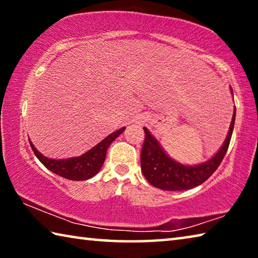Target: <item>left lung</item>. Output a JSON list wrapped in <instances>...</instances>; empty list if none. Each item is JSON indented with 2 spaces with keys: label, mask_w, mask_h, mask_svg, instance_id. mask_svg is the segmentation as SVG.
Masks as SVG:
<instances>
[{
  "label": "left lung",
  "mask_w": 258,
  "mask_h": 258,
  "mask_svg": "<svg viewBox=\"0 0 258 258\" xmlns=\"http://www.w3.org/2000/svg\"><path fill=\"white\" fill-rule=\"evenodd\" d=\"M234 119L235 111H233L228 137L217 154L206 163L196 166L182 165L169 158L158 141L152 137L149 131L143 127L146 134L141 150L143 175L150 184L166 191H183L200 185L213 175L223 160L232 137Z\"/></svg>",
  "instance_id": "obj_1"
}]
</instances>
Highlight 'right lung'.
<instances>
[{"instance_id":"1","label":"right lung","mask_w":258,"mask_h":258,"mask_svg":"<svg viewBox=\"0 0 258 258\" xmlns=\"http://www.w3.org/2000/svg\"><path fill=\"white\" fill-rule=\"evenodd\" d=\"M124 130L125 127L109 134L106 139H103L101 142L98 143L97 146L85 152V154L69 159L56 160L46 158L45 156H43L41 152L37 151L32 142L29 141V143L35 156L51 172L55 173L56 175L61 177L68 178V180L85 181L93 177L100 171V168L102 167L104 163V159H106V154L109 146L111 145L113 140L118 137L120 133L124 132Z\"/></svg>"}]
</instances>
